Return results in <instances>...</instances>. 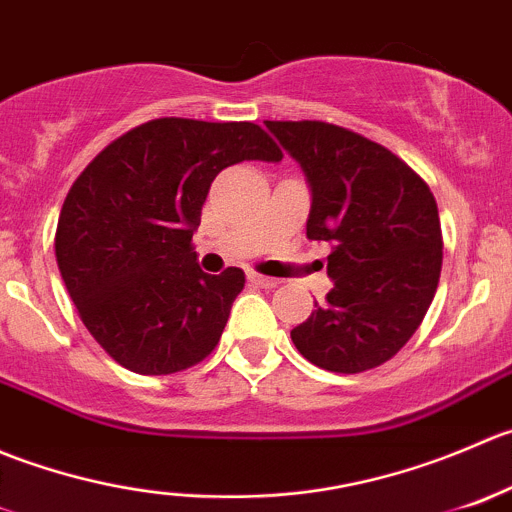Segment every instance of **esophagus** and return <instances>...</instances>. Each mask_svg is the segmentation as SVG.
Returning a JSON list of instances; mask_svg holds the SVG:
<instances>
[{
	"mask_svg": "<svg viewBox=\"0 0 512 512\" xmlns=\"http://www.w3.org/2000/svg\"><path fill=\"white\" fill-rule=\"evenodd\" d=\"M249 281L254 283V286H261V288H276L278 283V278H271V276H263V273H256V271H251L249 273Z\"/></svg>",
	"mask_w": 512,
	"mask_h": 512,
	"instance_id": "obj_1",
	"label": "esophagus"
}]
</instances>
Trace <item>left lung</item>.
Instances as JSON below:
<instances>
[{
  "label": "left lung",
  "mask_w": 512,
  "mask_h": 512,
  "mask_svg": "<svg viewBox=\"0 0 512 512\" xmlns=\"http://www.w3.org/2000/svg\"><path fill=\"white\" fill-rule=\"evenodd\" d=\"M313 191L306 236L333 244L326 303L291 341L313 366L363 373L391 361L421 326L443 266L438 206L393 151L328 121H266Z\"/></svg>",
  "instance_id": "left-lung-1"
}]
</instances>
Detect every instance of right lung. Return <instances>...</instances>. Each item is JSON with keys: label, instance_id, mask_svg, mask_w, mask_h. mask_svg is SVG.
<instances>
[{"label": "right lung", "instance_id": "right-lung-1", "mask_svg": "<svg viewBox=\"0 0 512 512\" xmlns=\"http://www.w3.org/2000/svg\"><path fill=\"white\" fill-rule=\"evenodd\" d=\"M254 159H283L258 124L164 116L121 134L77 176L54 251L86 331L119 366L169 376L219 346L246 276L201 271L191 239L216 174Z\"/></svg>", "mask_w": 512, "mask_h": 512}]
</instances>
